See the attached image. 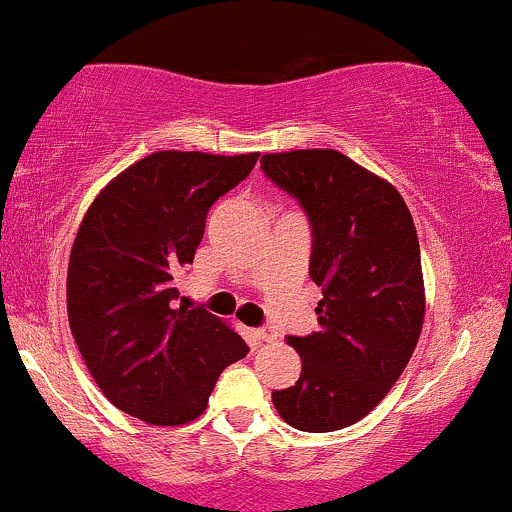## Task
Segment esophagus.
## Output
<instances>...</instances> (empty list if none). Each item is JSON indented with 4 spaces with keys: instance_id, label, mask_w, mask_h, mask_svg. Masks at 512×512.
<instances>
[{
    "instance_id": "obj_1",
    "label": "esophagus",
    "mask_w": 512,
    "mask_h": 512,
    "mask_svg": "<svg viewBox=\"0 0 512 512\" xmlns=\"http://www.w3.org/2000/svg\"><path fill=\"white\" fill-rule=\"evenodd\" d=\"M251 335H254V340H258V342H273L278 337L273 328H256V330H251Z\"/></svg>"
}]
</instances>
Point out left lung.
Here are the masks:
<instances>
[{"instance_id":"1","label":"left lung","mask_w":512,"mask_h":512,"mask_svg":"<svg viewBox=\"0 0 512 512\" xmlns=\"http://www.w3.org/2000/svg\"><path fill=\"white\" fill-rule=\"evenodd\" d=\"M261 167L308 212L310 278L323 286L318 333L288 337L298 382L273 404L293 429H345L387 397L419 342L426 295L412 212L394 184L337 150L268 152Z\"/></svg>"}]
</instances>
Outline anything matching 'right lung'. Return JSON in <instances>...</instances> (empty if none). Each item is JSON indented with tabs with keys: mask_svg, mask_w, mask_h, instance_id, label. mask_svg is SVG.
Masks as SVG:
<instances>
[{
	"mask_svg": "<svg viewBox=\"0 0 512 512\" xmlns=\"http://www.w3.org/2000/svg\"><path fill=\"white\" fill-rule=\"evenodd\" d=\"M256 160L258 152H152L88 207L68 258V325L120 412L152 426L189 424L207 409L219 374L249 352L229 323L172 300L209 209Z\"/></svg>",
	"mask_w": 512,
	"mask_h": 512,
	"instance_id": "1",
	"label": "right lung"
}]
</instances>
